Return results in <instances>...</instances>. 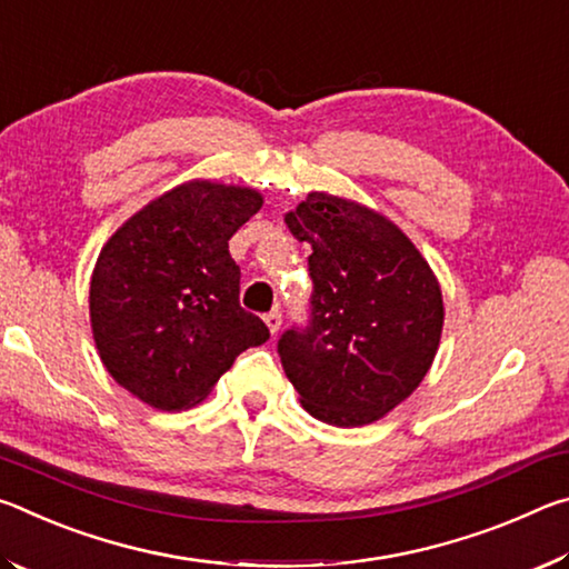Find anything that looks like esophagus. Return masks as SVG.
I'll return each mask as SVG.
<instances>
[{"label":"esophagus","instance_id":"esophagus-1","mask_svg":"<svg viewBox=\"0 0 569 569\" xmlns=\"http://www.w3.org/2000/svg\"><path fill=\"white\" fill-rule=\"evenodd\" d=\"M263 321H266V326H268V331H271L273 336L278 333V329H281V323H283V319H281V311H271V313H266L263 316Z\"/></svg>","mask_w":569,"mask_h":569}]
</instances>
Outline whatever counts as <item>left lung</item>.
Returning a JSON list of instances; mask_svg holds the SVG:
<instances>
[{"label":"left lung","mask_w":569,"mask_h":569,"mask_svg":"<svg viewBox=\"0 0 569 569\" xmlns=\"http://www.w3.org/2000/svg\"><path fill=\"white\" fill-rule=\"evenodd\" d=\"M286 226L311 246L308 323L278 339L288 381L313 419L361 427L427 377L445 306L429 263L401 230L353 200L311 192Z\"/></svg>","instance_id":"obj_1"}]
</instances>
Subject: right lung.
Listing matches in <instances>:
<instances>
[{
    "mask_svg": "<svg viewBox=\"0 0 569 569\" xmlns=\"http://www.w3.org/2000/svg\"><path fill=\"white\" fill-rule=\"evenodd\" d=\"M261 192L192 180L134 213L94 263L90 319L110 377L162 411L203 401L236 356L268 341L238 301L228 240Z\"/></svg>",
    "mask_w": 569,
    "mask_h": 569,
    "instance_id": "obj_1",
    "label": "right lung"
}]
</instances>
